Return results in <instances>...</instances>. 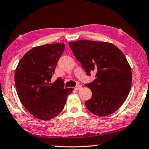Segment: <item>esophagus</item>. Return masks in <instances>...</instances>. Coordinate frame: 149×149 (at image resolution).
Returning <instances> with one entry per match:
<instances>
[{
  "instance_id": "obj_1",
  "label": "esophagus",
  "mask_w": 149,
  "mask_h": 149,
  "mask_svg": "<svg viewBox=\"0 0 149 149\" xmlns=\"http://www.w3.org/2000/svg\"><path fill=\"white\" fill-rule=\"evenodd\" d=\"M81 88H82L81 85H76V87H75V89L78 91V90H80L81 89Z\"/></svg>"
}]
</instances>
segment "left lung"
<instances>
[{"label":"left lung","instance_id":"8db88e82","mask_svg":"<svg viewBox=\"0 0 149 149\" xmlns=\"http://www.w3.org/2000/svg\"><path fill=\"white\" fill-rule=\"evenodd\" d=\"M69 46L87 75L96 72L93 82L85 84L92 97L85 106L93 114L107 116L120 108L132 86V69L122 52L112 43L79 40Z\"/></svg>","mask_w":149,"mask_h":149}]
</instances>
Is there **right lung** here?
Listing matches in <instances>:
<instances>
[{"mask_svg":"<svg viewBox=\"0 0 149 149\" xmlns=\"http://www.w3.org/2000/svg\"><path fill=\"white\" fill-rule=\"evenodd\" d=\"M65 49L64 43L33 48L17 64L14 75L16 91L22 104L35 118L50 120L62 112L68 95L74 88H64L58 78L50 83L57 62Z\"/></svg>","mask_w":149,"mask_h":149,"instance_id":"right-lung-1","label":"right lung"}]
</instances>
